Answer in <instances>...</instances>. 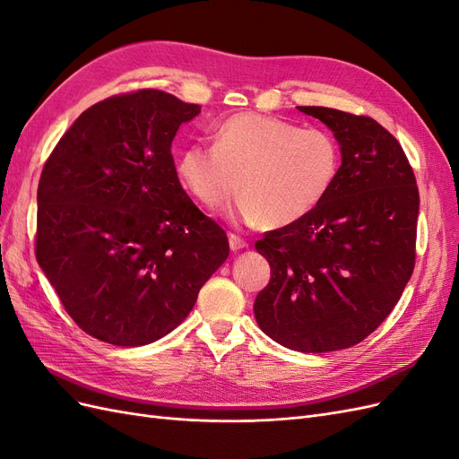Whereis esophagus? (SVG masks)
Wrapping results in <instances>:
<instances>
[{"instance_id": "34e87169", "label": "esophagus", "mask_w": 459, "mask_h": 459, "mask_svg": "<svg viewBox=\"0 0 459 459\" xmlns=\"http://www.w3.org/2000/svg\"><path fill=\"white\" fill-rule=\"evenodd\" d=\"M248 243L245 241V239H241L239 235H235V233H230V247H231V251H241V248H245Z\"/></svg>"}]
</instances>
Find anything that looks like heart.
<instances>
[{"label":"heart","instance_id":"1","mask_svg":"<svg viewBox=\"0 0 459 459\" xmlns=\"http://www.w3.org/2000/svg\"><path fill=\"white\" fill-rule=\"evenodd\" d=\"M341 147L322 128L258 113L233 115L220 124L214 147L195 143L178 159V176L206 208L243 197L245 221L283 228L308 216L335 184Z\"/></svg>","mask_w":459,"mask_h":459}]
</instances>
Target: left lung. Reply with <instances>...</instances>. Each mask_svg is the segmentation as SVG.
I'll return each instance as SVG.
<instances>
[{"label":"left lung","mask_w":459,"mask_h":459,"mask_svg":"<svg viewBox=\"0 0 459 459\" xmlns=\"http://www.w3.org/2000/svg\"><path fill=\"white\" fill-rule=\"evenodd\" d=\"M299 110L333 132L342 162L308 216L256 241L272 277L255 317L285 349L316 354L362 342L396 307L415 266L420 191L406 152L377 120Z\"/></svg>","instance_id":"obj_1"}]
</instances>
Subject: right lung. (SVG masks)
<instances>
[{
    "label": "right lung",
    "mask_w": 459,
    "mask_h": 459,
    "mask_svg": "<svg viewBox=\"0 0 459 459\" xmlns=\"http://www.w3.org/2000/svg\"><path fill=\"white\" fill-rule=\"evenodd\" d=\"M201 113L160 90L82 113L38 184L36 260L88 335L142 346L184 322L230 255L228 235L178 179L172 140Z\"/></svg>",
    "instance_id": "1"
}]
</instances>
